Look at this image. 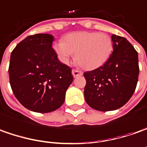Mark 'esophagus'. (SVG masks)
I'll return each mask as SVG.
<instances>
[{
    "label": "esophagus",
    "mask_w": 147,
    "mask_h": 147,
    "mask_svg": "<svg viewBox=\"0 0 147 147\" xmlns=\"http://www.w3.org/2000/svg\"><path fill=\"white\" fill-rule=\"evenodd\" d=\"M82 72L79 70H76V69H73L72 70V75H73L74 77H77V76H82Z\"/></svg>",
    "instance_id": "1"
}]
</instances>
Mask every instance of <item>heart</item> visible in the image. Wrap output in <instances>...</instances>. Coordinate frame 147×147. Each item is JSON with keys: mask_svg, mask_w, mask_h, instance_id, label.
I'll list each match as a JSON object with an SVG mask.
<instances>
[{"mask_svg": "<svg viewBox=\"0 0 147 147\" xmlns=\"http://www.w3.org/2000/svg\"><path fill=\"white\" fill-rule=\"evenodd\" d=\"M53 49L65 63L75 53V59L80 67L94 70L107 62L113 51V41L106 33L78 32L67 35L64 41L56 42Z\"/></svg>", "mask_w": 147, "mask_h": 147, "instance_id": "b5f03b06", "label": "heart"}]
</instances>
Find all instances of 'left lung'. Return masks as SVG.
Wrapping results in <instances>:
<instances>
[{
    "instance_id": "obj_1",
    "label": "left lung",
    "mask_w": 147,
    "mask_h": 147,
    "mask_svg": "<svg viewBox=\"0 0 147 147\" xmlns=\"http://www.w3.org/2000/svg\"><path fill=\"white\" fill-rule=\"evenodd\" d=\"M111 39L113 52L107 62L84 73L85 101L100 111H114L127 103L138 80V52L124 37L112 35Z\"/></svg>"
}]
</instances>
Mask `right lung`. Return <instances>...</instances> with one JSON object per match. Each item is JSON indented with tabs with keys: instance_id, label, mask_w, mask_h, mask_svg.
Wrapping results in <instances>:
<instances>
[{
	"instance_id": "1",
	"label": "right lung",
	"mask_w": 147,
	"mask_h": 147,
	"mask_svg": "<svg viewBox=\"0 0 147 147\" xmlns=\"http://www.w3.org/2000/svg\"><path fill=\"white\" fill-rule=\"evenodd\" d=\"M49 34L29 36L10 55L9 83L14 96L30 111L48 113L58 109L73 81L71 68L61 63Z\"/></svg>"
}]
</instances>
